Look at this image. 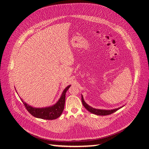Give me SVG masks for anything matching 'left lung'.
Returning a JSON list of instances; mask_svg holds the SVG:
<instances>
[{"label":"left lung","mask_w":149,"mask_h":149,"mask_svg":"<svg viewBox=\"0 0 149 149\" xmlns=\"http://www.w3.org/2000/svg\"><path fill=\"white\" fill-rule=\"evenodd\" d=\"M82 102L83 106H84L85 108H86L87 110H88L89 112H91V113H93L95 114H97V115H101V116H104V115H109V114H111L114 112H116L117 110H118L119 109L121 108L122 107L118 108L116 109H111V110H104V109H95L93 108L92 107H91L88 104H87L86 103V102L84 100V98L82 96Z\"/></svg>","instance_id":"8db88e82"}]
</instances>
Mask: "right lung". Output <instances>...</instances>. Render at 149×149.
I'll return each mask as SVG.
<instances>
[{"label": "right lung", "instance_id": "add662e5", "mask_svg": "<svg viewBox=\"0 0 149 149\" xmlns=\"http://www.w3.org/2000/svg\"><path fill=\"white\" fill-rule=\"evenodd\" d=\"M70 87V86H68L65 89L58 101L55 105L50 106V107L43 108H33L31 106L28 105L21 99V100L22 102H23L27 111L33 116L44 120H55L58 118L63 111L65 102V94Z\"/></svg>", "mask_w": 149, "mask_h": 149}]
</instances>
